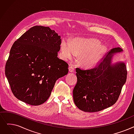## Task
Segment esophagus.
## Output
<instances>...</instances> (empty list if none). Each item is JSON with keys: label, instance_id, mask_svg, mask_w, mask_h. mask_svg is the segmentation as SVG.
<instances>
[{"label": "esophagus", "instance_id": "1", "mask_svg": "<svg viewBox=\"0 0 134 134\" xmlns=\"http://www.w3.org/2000/svg\"><path fill=\"white\" fill-rule=\"evenodd\" d=\"M74 70V68L73 67L70 66V67H69V71L70 72H73Z\"/></svg>", "mask_w": 134, "mask_h": 134}]
</instances>
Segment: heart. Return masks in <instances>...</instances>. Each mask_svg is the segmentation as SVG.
I'll return each mask as SVG.
<instances>
[{
    "mask_svg": "<svg viewBox=\"0 0 134 134\" xmlns=\"http://www.w3.org/2000/svg\"><path fill=\"white\" fill-rule=\"evenodd\" d=\"M96 39L75 38L70 43L63 40L61 45V56L63 60L71 59L75 55H80L79 61L86 67L95 66L100 60L104 47Z\"/></svg>",
    "mask_w": 134,
    "mask_h": 134,
    "instance_id": "1",
    "label": "heart"
}]
</instances>
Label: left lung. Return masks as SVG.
Segmentation results:
<instances>
[{
	"mask_svg": "<svg viewBox=\"0 0 134 134\" xmlns=\"http://www.w3.org/2000/svg\"><path fill=\"white\" fill-rule=\"evenodd\" d=\"M123 51L112 49L93 68H76L77 83L73 91L76 106L83 111L96 112L106 109L117 102L127 77L125 63L111 65L113 54Z\"/></svg>",
	"mask_w": 134,
	"mask_h": 134,
	"instance_id": "8db88e82",
	"label": "left lung"
}]
</instances>
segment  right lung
<instances>
[{
    "label": "right lung",
    "instance_id": "1",
    "mask_svg": "<svg viewBox=\"0 0 134 134\" xmlns=\"http://www.w3.org/2000/svg\"><path fill=\"white\" fill-rule=\"evenodd\" d=\"M61 37L49 27H31L13 44L5 75L14 95L33 106L44 103L56 81L68 72L67 62L57 57Z\"/></svg>",
    "mask_w": 134,
    "mask_h": 134
}]
</instances>
